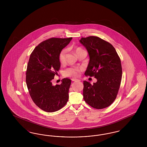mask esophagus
I'll use <instances>...</instances> for the list:
<instances>
[{"instance_id":"34e87169","label":"esophagus","mask_w":147,"mask_h":147,"mask_svg":"<svg viewBox=\"0 0 147 147\" xmlns=\"http://www.w3.org/2000/svg\"><path fill=\"white\" fill-rule=\"evenodd\" d=\"M71 80L73 82H78V81H80V80L77 79H71Z\"/></svg>"}]
</instances>
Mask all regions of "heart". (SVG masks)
<instances>
[{"label":"heart","instance_id":"heart-1","mask_svg":"<svg viewBox=\"0 0 147 147\" xmlns=\"http://www.w3.org/2000/svg\"><path fill=\"white\" fill-rule=\"evenodd\" d=\"M81 49L80 48H78L76 49V52L78 50ZM67 52V50L65 49H63L59 53V61L61 64H63L65 62V57ZM81 71V69L78 67H70L65 70H64L63 74L65 77H69V78H76L78 77Z\"/></svg>","mask_w":147,"mask_h":147}]
</instances>
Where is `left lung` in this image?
Listing matches in <instances>:
<instances>
[{"label":"left lung","instance_id":"1","mask_svg":"<svg viewBox=\"0 0 147 147\" xmlns=\"http://www.w3.org/2000/svg\"><path fill=\"white\" fill-rule=\"evenodd\" d=\"M79 42L90 58L85 75L97 79L92 85L83 82L84 100L95 109H104L117 96L122 74L121 60L112 45L98 37H82Z\"/></svg>","mask_w":147,"mask_h":147}]
</instances>
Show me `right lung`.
<instances>
[{
    "mask_svg": "<svg viewBox=\"0 0 147 147\" xmlns=\"http://www.w3.org/2000/svg\"><path fill=\"white\" fill-rule=\"evenodd\" d=\"M71 39L72 37L48 39L36 46L30 57L26 85L34 103L45 111H58L68 100L71 80L64 78L61 84L55 86L52 80L61 67L59 53Z\"/></svg>",
    "mask_w": 147,
    "mask_h": 147,
    "instance_id": "obj_1",
    "label": "right lung"
}]
</instances>
